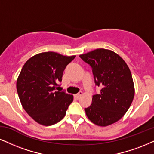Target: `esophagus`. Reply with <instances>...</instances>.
Wrapping results in <instances>:
<instances>
[{"label": "esophagus", "instance_id": "esophagus-1", "mask_svg": "<svg viewBox=\"0 0 154 154\" xmlns=\"http://www.w3.org/2000/svg\"><path fill=\"white\" fill-rule=\"evenodd\" d=\"M83 95V92L82 91H81V92H79V94H75L74 95V97H75V98H79L81 97V96H82Z\"/></svg>", "mask_w": 154, "mask_h": 154}]
</instances>
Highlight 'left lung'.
<instances>
[{"instance_id":"obj_1","label":"left lung","mask_w":154,"mask_h":154,"mask_svg":"<svg viewBox=\"0 0 154 154\" xmlns=\"http://www.w3.org/2000/svg\"><path fill=\"white\" fill-rule=\"evenodd\" d=\"M92 68L96 85L101 90L93 96L92 103L85 109L88 119L99 126L120 120L129 109L135 95L131 73L116 53L98 48L79 56Z\"/></svg>"}]
</instances>
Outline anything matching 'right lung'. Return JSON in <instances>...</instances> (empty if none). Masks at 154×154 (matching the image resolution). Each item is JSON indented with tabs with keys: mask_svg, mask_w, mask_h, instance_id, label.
<instances>
[{
	"mask_svg": "<svg viewBox=\"0 0 154 154\" xmlns=\"http://www.w3.org/2000/svg\"><path fill=\"white\" fill-rule=\"evenodd\" d=\"M75 56L40 53L25 63L16 82L20 103L26 113L43 126L59 122L66 116L73 96L58 89L63 71Z\"/></svg>",
	"mask_w": 154,
	"mask_h": 154,
	"instance_id": "add662e5",
	"label": "right lung"
}]
</instances>
